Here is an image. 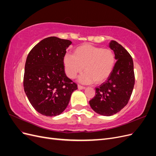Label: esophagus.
I'll use <instances>...</instances> for the list:
<instances>
[{
    "label": "esophagus",
    "mask_w": 156,
    "mask_h": 156,
    "mask_svg": "<svg viewBox=\"0 0 156 156\" xmlns=\"http://www.w3.org/2000/svg\"><path fill=\"white\" fill-rule=\"evenodd\" d=\"M84 88H85V87H84L80 85V84H78V89L79 90H83V89H84Z\"/></svg>",
    "instance_id": "34e87169"
}]
</instances>
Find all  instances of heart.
<instances>
[{"mask_svg": "<svg viewBox=\"0 0 156 156\" xmlns=\"http://www.w3.org/2000/svg\"><path fill=\"white\" fill-rule=\"evenodd\" d=\"M115 64V56L111 49L89 44L77 47L73 55L66 54L64 57L65 72L70 79L81 73L84 67L86 73L80 81L84 83L104 82L110 76Z\"/></svg>", "mask_w": 156, "mask_h": 156, "instance_id": "heart-1", "label": "heart"}]
</instances>
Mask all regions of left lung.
<instances>
[{"instance_id":"obj_1","label":"left lung","mask_w":156,"mask_h":156,"mask_svg":"<svg viewBox=\"0 0 156 156\" xmlns=\"http://www.w3.org/2000/svg\"><path fill=\"white\" fill-rule=\"evenodd\" d=\"M110 48L116 62L107 80L96 88V96L89 101L91 108L98 114L109 116L120 111L128 103L135 84L133 62L127 51L112 40Z\"/></svg>"}]
</instances>
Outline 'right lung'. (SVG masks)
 <instances>
[{
  "label": "right lung",
  "mask_w": 156,
  "mask_h": 156,
  "mask_svg": "<svg viewBox=\"0 0 156 156\" xmlns=\"http://www.w3.org/2000/svg\"><path fill=\"white\" fill-rule=\"evenodd\" d=\"M68 40L51 36L40 41L25 62L23 87L32 106L40 114L55 116L67 107L77 84L65 73L64 57Z\"/></svg>",
  "instance_id": "add662e5"
}]
</instances>
